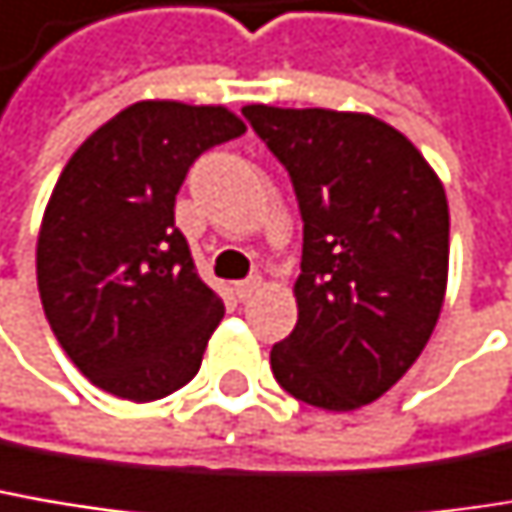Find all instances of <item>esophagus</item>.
<instances>
[{"mask_svg": "<svg viewBox=\"0 0 512 512\" xmlns=\"http://www.w3.org/2000/svg\"><path fill=\"white\" fill-rule=\"evenodd\" d=\"M260 287H263V281H260V278H246V281H237V284H234V293H237V299H240V302H246V299H252V296H255Z\"/></svg>", "mask_w": 512, "mask_h": 512, "instance_id": "obj_1", "label": "esophagus"}]
</instances>
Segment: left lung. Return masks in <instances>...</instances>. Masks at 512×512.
Wrapping results in <instances>:
<instances>
[{
  "label": "left lung",
  "mask_w": 512,
  "mask_h": 512,
  "mask_svg": "<svg viewBox=\"0 0 512 512\" xmlns=\"http://www.w3.org/2000/svg\"><path fill=\"white\" fill-rule=\"evenodd\" d=\"M287 166L304 219L299 319L272 346L275 381L304 404L349 413L416 363L448 284V199L422 152L384 119L246 105Z\"/></svg>",
  "instance_id": "8db88e82"
}]
</instances>
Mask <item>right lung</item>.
Instances as JSON below:
<instances>
[{"instance_id":"add662e5","label":"right lung","mask_w":512,"mask_h":512,"mask_svg":"<svg viewBox=\"0 0 512 512\" xmlns=\"http://www.w3.org/2000/svg\"><path fill=\"white\" fill-rule=\"evenodd\" d=\"M246 131L222 105L134 102L64 166L37 234V290L72 363L99 390L155 401L202 366L222 299L175 228L193 161Z\"/></svg>"}]
</instances>
